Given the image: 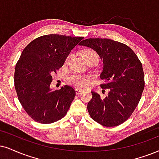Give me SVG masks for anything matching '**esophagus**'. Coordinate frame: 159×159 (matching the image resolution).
Instances as JSON below:
<instances>
[{
	"mask_svg": "<svg viewBox=\"0 0 159 159\" xmlns=\"http://www.w3.org/2000/svg\"><path fill=\"white\" fill-rule=\"evenodd\" d=\"M75 91H76V94H80V93H81L82 92H83V90L79 89H75Z\"/></svg>",
	"mask_w": 159,
	"mask_h": 159,
	"instance_id": "1",
	"label": "esophagus"
}]
</instances>
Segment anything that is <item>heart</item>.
Instances as JSON below:
<instances>
[{
    "label": "heart",
    "instance_id": "1",
    "mask_svg": "<svg viewBox=\"0 0 159 159\" xmlns=\"http://www.w3.org/2000/svg\"><path fill=\"white\" fill-rule=\"evenodd\" d=\"M83 55L84 60H87L91 58V57H96L98 59V56L97 54L92 49H85L83 51ZM70 57V56H68V57L67 58V60ZM91 76H88V75H80V74H72L68 76V82L76 87H79V88H83L84 86L85 85V82L87 80H89Z\"/></svg>",
    "mask_w": 159,
    "mask_h": 159
}]
</instances>
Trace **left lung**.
<instances>
[{"instance_id":"1","label":"left lung","mask_w":159,"mask_h":159,"mask_svg":"<svg viewBox=\"0 0 159 159\" xmlns=\"http://www.w3.org/2000/svg\"><path fill=\"white\" fill-rule=\"evenodd\" d=\"M80 46L89 47L103 62L100 78L108 89V96L102 98L91 91L88 111L93 120L103 126L115 127L125 122L139 102L144 88L142 65L138 57L127 45L106 38H90Z\"/></svg>"}]
</instances>
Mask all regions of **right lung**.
<instances>
[{
	"label": "right lung",
	"instance_id": "obj_1",
	"mask_svg": "<svg viewBox=\"0 0 159 159\" xmlns=\"http://www.w3.org/2000/svg\"><path fill=\"white\" fill-rule=\"evenodd\" d=\"M83 37L56 34L39 37L23 49L15 70V87L21 105L31 118L43 124L61 119L75 97L69 85L50 88L52 74L61 68Z\"/></svg>",
	"mask_w": 159,
	"mask_h": 159
}]
</instances>
